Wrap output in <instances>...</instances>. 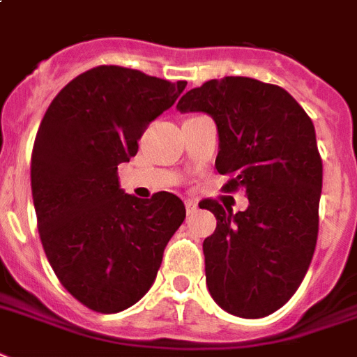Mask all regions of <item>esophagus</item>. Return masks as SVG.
I'll list each match as a JSON object with an SVG mask.
<instances>
[{"label":"esophagus","instance_id":"1","mask_svg":"<svg viewBox=\"0 0 357 357\" xmlns=\"http://www.w3.org/2000/svg\"><path fill=\"white\" fill-rule=\"evenodd\" d=\"M185 210H188V213H195V211L199 210V204H197V200H193V199L185 200Z\"/></svg>","mask_w":357,"mask_h":357}]
</instances>
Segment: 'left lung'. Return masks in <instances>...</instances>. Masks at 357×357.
Segmentation results:
<instances>
[{
    "instance_id": "1",
    "label": "left lung",
    "mask_w": 357,
    "mask_h": 357,
    "mask_svg": "<svg viewBox=\"0 0 357 357\" xmlns=\"http://www.w3.org/2000/svg\"><path fill=\"white\" fill-rule=\"evenodd\" d=\"M176 109L215 120L225 191L250 200L237 213L211 199L199 204L217 219L202 244L208 290L228 314L270 316L296 294L316 250L323 162L314 123L282 87L246 76L210 79Z\"/></svg>"
}]
</instances>
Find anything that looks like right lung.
Listing matches in <instances>:
<instances>
[{
    "label": "right lung",
    "instance_id": "add662e5",
    "mask_svg": "<svg viewBox=\"0 0 357 357\" xmlns=\"http://www.w3.org/2000/svg\"><path fill=\"white\" fill-rule=\"evenodd\" d=\"M184 89L185 82L100 66L69 82L41 120L31 158L38 231L56 278L91 310L116 314L140 301L184 222L176 195L144 200L119 182V164Z\"/></svg>",
    "mask_w": 357,
    "mask_h": 357
}]
</instances>
